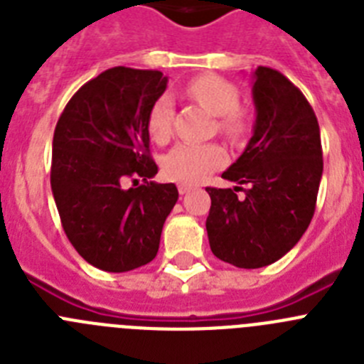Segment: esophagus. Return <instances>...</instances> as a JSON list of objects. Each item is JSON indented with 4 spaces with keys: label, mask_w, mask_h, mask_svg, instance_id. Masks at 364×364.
I'll return each instance as SVG.
<instances>
[{
    "label": "esophagus",
    "mask_w": 364,
    "mask_h": 364,
    "mask_svg": "<svg viewBox=\"0 0 364 364\" xmlns=\"http://www.w3.org/2000/svg\"><path fill=\"white\" fill-rule=\"evenodd\" d=\"M189 191H191V186H188V184H180L178 186L180 195H186V193H189Z\"/></svg>",
    "instance_id": "34e87169"
}]
</instances>
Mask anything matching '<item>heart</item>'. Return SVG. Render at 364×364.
Wrapping results in <instances>:
<instances>
[{"label":"heart","mask_w":364,"mask_h":364,"mask_svg":"<svg viewBox=\"0 0 364 364\" xmlns=\"http://www.w3.org/2000/svg\"><path fill=\"white\" fill-rule=\"evenodd\" d=\"M186 91L204 109L218 118V129L230 138L242 136L246 118L239 111L237 87L226 80L205 74L186 85ZM147 133L156 144H166L173 133V104L169 96L154 100L147 112ZM226 162V153L217 144H178L164 156L162 169L169 180L182 184H198Z\"/></svg>","instance_id":"obj_1"}]
</instances>
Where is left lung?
I'll return each mask as SVG.
<instances>
[{
	"label": "left lung",
	"instance_id": "1",
	"mask_svg": "<svg viewBox=\"0 0 364 364\" xmlns=\"http://www.w3.org/2000/svg\"><path fill=\"white\" fill-rule=\"evenodd\" d=\"M255 125L237 162L222 173L235 188H205L211 208L205 230L211 252L237 268L268 266L301 240L315 211L323 149L317 117L279 70L253 73ZM246 183L247 197L236 191Z\"/></svg>",
	"mask_w": 364,
	"mask_h": 364
}]
</instances>
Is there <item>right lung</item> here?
<instances>
[{"label":"right lung","instance_id":"add662e5","mask_svg":"<svg viewBox=\"0 0 364 364\" xmlns=\"http://www.w3.org/2000/svg\"><path fill=\"white\" fill-rule=\"evenodd\" d=\"M160 70L112 67L76 91L53 138L50 188L67 239L95 268L131 272L156 257L175 184L151 182L147 112L164 95ZM125 178L144 180L124 190Z\"/></svg>","mask_w":364,"mask_h":364}]
</instances>
